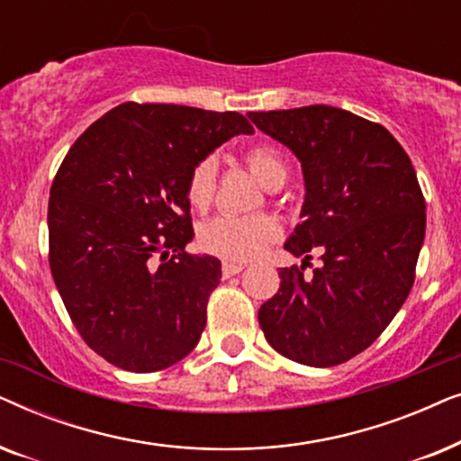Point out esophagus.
I'll use <instances>...</instances> for the list:
<instances>
[{
  "instance_id": "obj_1",
  "label": "esophagus",
  "mask_w": 461,
  "mask_h": 461,
  "mask_svg": "<svg viewBox=\"0 0 461 461\" xmlns=\"http://www.w3.org/2000/svg\"><path fill=\"white\" fill-rule=\"evenodd\" d=\"M243 268H245V267H243L241 262H224V264H222V275H224V279H229V276L239 275Z\"/></svg>"
}]
</instances>
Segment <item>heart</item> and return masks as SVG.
I'll list each match as a JSON object with an SVG mask.
<instances>
[{"instance_id":"b5f03b06","label":"heart","mask_w":461,"mask_h":461,"mask_svg":"<svg viewBox=\"0 0 461 461\" xmlns=\"http://www.w3.org/2000/svg\"><path fill=\"white\" fill-rule=\"evenodd\" d=\"M245 163L249 172L268 191L283 186L287 178V166L279 150L270 144H256L245 150ZM216 197V163L201 159L186 178V201L194 212L203 213L212 207ZM279 222L268 213L249 216H218L201 224L197 241L201 249L224 260L243 262L262 254L279 237Z\"/></svg>"}]
</instances>
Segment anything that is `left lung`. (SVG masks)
<instances>
[{"instance_id": "1", "label": "left lung", "mask_w": 461, "mask_h": 461, "mask_svg": "<svg viewBox=\"0 0 461 461\" xmlns=\"http://www.w3.org/2000/svg\"><path fill=\"white\" fill-rule=\"evenodd\" d=\"M302 163V222L285 249L281 287L258 321L268 344L311 367L369 348L407 300L424 243L426 201L405 149L380 123L327 104L249 113ZM311 250L321 264L306 277Z\"/></svg>"}]
</instances>
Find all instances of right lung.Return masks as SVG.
<instances>
[{"label": "right lung", "mask_w": 461, "mask_h": 461, "mask_svg": "<svg viewBox=\"0 0 461 461\" xmlns=\"http://www.w3.org/2000/svg\"><path fill=\"white\" fill-rule=\"evenodd\" d=\"M254 128L235 111L123 103L81 134L50 188V268L90 348L150 374L185 358L207 321L220 260L193 239L186 178ZM173 256L169 257L168 254Z\"/></svg>", "instance_id": "1"}]
</instances>
